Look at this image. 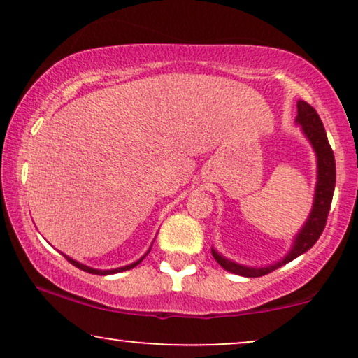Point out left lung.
<instances>
[{
  "label": "left lung",
  "mask_w": 358,
  "mask_h": 358,
  "mask_svg": "<svg viewBox=\"0 0 358 358\" xmlns=\"http://www.w3.org/2000/svg\"><path fill=\"white\" fill-rule=\"evenodd\" d=\"M296 107H298L296 122L298 124H301V129L308 136V140L311 141L313 148H315L316 156H317V184H316L315 203H313L310 218H308L305 227L301 228V231L298 233L292 251L287 254L285 259H282L280 262L273 264V266L261 267V268L239 266V264L228 261V259L220 256L215 249H212L215 261H217L224 271L236 273V275H243V277L267 275V273L273 272L278 267L285 266L287 262H290L298 256H301L303 252H306L308 249L313 248V244L320 239L321 233L324 231L327 215H329V210H331L332 195H334V187H336L334 153H332L329 141H327L326 130L324 127H322V122L320 119V115H317V112L313 109L306 101H298Z\"/></svg>",
  "instance_id": "1"
}]
</instances>
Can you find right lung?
Returning <instances> with one entry per match:
<instances>
[{
    "label": "right lung",
    "instance_id": "1",
    "mask_svg": "<svg viewBox=\"0 0 358 358\" xmlns=\"http://www.w3.org/2000/svg\"><path fill=\"white\" fill-rule=\"evenodd\" d=\"M145 256H146V254H145ZM145 256L141 257L140 261H136V262H134V264H130V266L119 267V268H112V271H97V268H91V267H87V266H83V264L76 262L75 259H71V257H68V256H65V257L68 259V262L73 264V266L78 267V268H81V271H85V272H90V273H94V275H109V273H117V272H124V271H129V268H134L135 266H138V264H140L141 261H143Z\"/></svg>",
    "mask_w": 358,
    "mask_h": 358
}]
</instances>
